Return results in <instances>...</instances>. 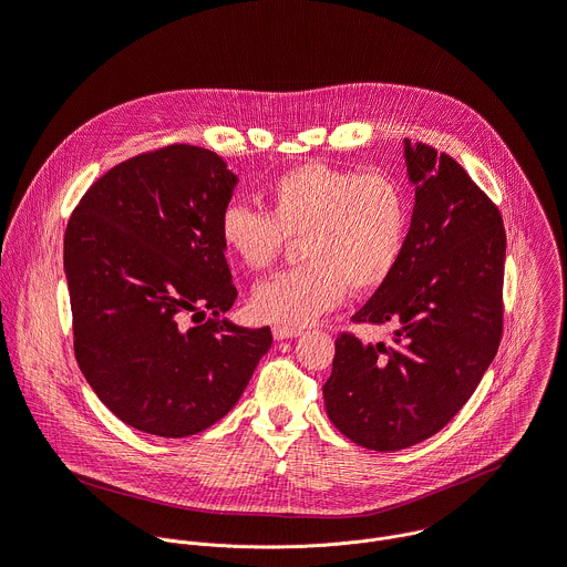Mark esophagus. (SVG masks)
<instances>
[{
    "label": "esophagus",
    "instance_id": "obj_1",
    "mask_svg": "<svg viewBox=\"0 0 567 567\" xmlns=\"http://www.w3.org/2000/svg\"><path fill=\"white\" fill-rule=\"evenodd\" d=\"M296 337H300L298 328H287V326H276L274 328V339L276 341H287V339H296Z\"/></svg>",
    "mask_w": 567,
    "mask_h": 567
}]
</instances>
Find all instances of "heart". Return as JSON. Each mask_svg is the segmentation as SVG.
<instances>
[{
  "label": "heart",
  "mask_w": 567,
  "mask_h": 567,
  "mask_svg": "<svg viewBox=\"0 0 567 567\" xmlns=\"http://www.w3.org/2000/svg\"><path fill=\"white\" fill-rule=\"evenodd\" d=\"M267 210L228 204L219 215L224 249L249 271L276 262L300 237L307 262L260 282L251 296L258 318L305 328L357 293L381 287L394 271L409 230V199L383 173L302 164L267 188Z\"/></svg>",
  "instance_id": "b5f03b06"
}]
</instances>
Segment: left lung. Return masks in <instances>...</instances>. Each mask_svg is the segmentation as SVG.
Masks as SVG:
<instances>
[{
	"instance_id": "1",
	"label": "left lung",
	"mask_w": 567,
	"mask_h": 567,
	"mask_svg": "<svg viewBox=\"0 0 567 567\" xmlns=\"http://www.w3.org/2000/svg\"><path fill=\"white\" fill-rule=\"evenodd\" d=\"M403 158L415 188L411 230L390 278L352 316L394 328L396 348L341 334L322 385L330 422L388 453L442 431L492 365L507 251L498 208L457 161L409 138Z\"/></svg>"
}]
</instances>
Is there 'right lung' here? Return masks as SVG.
I'll use <instances>...</instances> for the list:
<instances>
[{
	"mask_svg": "<svg viewBox=\"0 0 567 567\" xmlns=\"http://www.w3.org/2000/svg\"><path fill=\"white\" fill-rule=\"evenodd\" d=\"M237 175L197 145L123 161L75 206L64 276L80 370L127 426L188 437L233 411L271 348V330L224 313L237 291L219 215ZM214 316L197 329L188 312Z\"/></svg>",
	"mask_w": 567,
	"mask_h": 567,
	"instance_id": "1",
	"label": "right lung"
}]
</instances>
